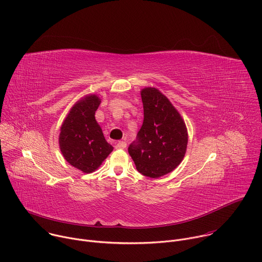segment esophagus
Returning a JSON list of instances; mask_svg holds the SVG:
<instances>
[{
    "mask_svg": "<svg viewBox=\"0 0 262 262\" xmlns=\"http://www.w3.org/2000/svg\"><path fill=\"white\" fill-rule=\"evenodd\" d=\"M116 149H124L126 147V142L125 141H118L115 145Z\"/></svg>",
    "mask_w": 262,
    "mask_h": 262,
    "instance_id": "1",
    "label": "esophagus"
}]
</instances>
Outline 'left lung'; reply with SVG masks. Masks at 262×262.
Instances as JSON below:
<instances>
[{
	"label": "left lung",
	"mask_w": 262,
	"mask_h": 262,
	"mask_svg": "<svg viewBox=\"0 0 262 262\" xmlns=\"http://www.w3.org/2000/svg\"><path fill=\"white\" fill-rule=\"evenodd\" d=\"M141 96L144 120L137 139L128 146V154L141 174L158 178L181 163L188 132L177 110L158 89L145 88Z\"/></svg>",
	"instance_id": "obj_1"
}]
</instances>
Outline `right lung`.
Listing matches in <instances>:
<instances>
[{
    "instance_id": "1",
    "label": "right lung",
    "mask_w": 262,
    "mask_h": 262,
    "mask_svg": "<svg viewBox=\"0 0 262 262\" xmlns=\"http://www.w3.org/2000/svg\"><path fill=\"white\" fill-rule=\"evenodd\" d=\"M100 103L96 95L82 98L72 106L60 132L59 144L64 159L84 173L96 170L113 151L95 120Z\"/></svg>"
}]
</instances>
